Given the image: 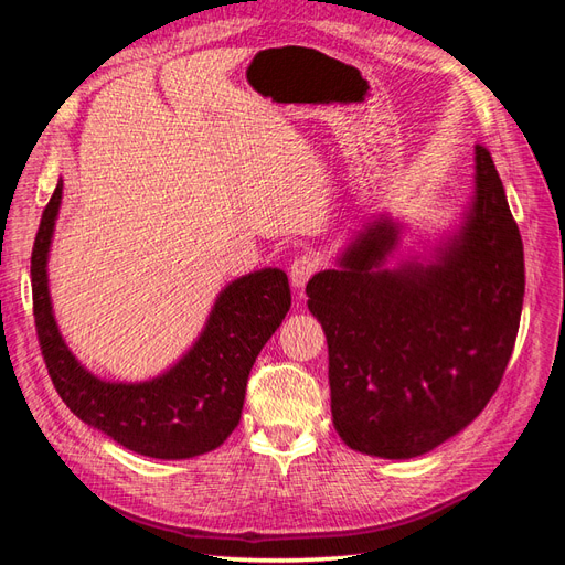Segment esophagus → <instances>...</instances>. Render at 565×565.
<instances>
[{
	"label": "esophagus",
	"instance_id": "34e87169",
	"mask_svg": "<svg viewBox=\"0 0 565 565\" xmlns=\"http://www.w3.org/2000/svg\"><path fill=\"white\" fill-rule=\"evenodd\" d=\"M320 266L322 262L316 252H303L292 262V266H289V280H292L295 287H303L309 282V278L320 270Z\"/></svg>",
	"mask_w": 565,
	"mask_h": 565
}]
</instances>
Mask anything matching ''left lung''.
Listing matches in <instances>:
<instances>
[{
	"label": "left lung",
	"mask_w": 565,
	"mask_h": 565,
	"mask_svg": "<svg viewBox=\"0 0 565 565\" xmlns=\"http://www.w3.org/2000/svg\"><path fill=\"white\" fill-rule=\"evenodd\" d=\"M393 243L377 221L306 295L328 337L337 434L358 452L407 459L483 413L514 351L523 243L490 150L476 146L473 207L438 264L382 270Z\"/></svg>",
	"instance_id": "left-lung-1"
}]
</instances>
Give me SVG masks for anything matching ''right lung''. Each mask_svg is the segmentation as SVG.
Masks as SVG:
<instances>
[{"label": "right lung", "mask_w": 565, "mask_h": 565, "mask_svg": "<svg viewBox=\"0 0 565 565\" xmlns=\"http://www.w3.org/2000/svg\"><path fill=\"white\" fill-rule=\"evenodd\" d=\"M61 193L58 181L30 256L35 330L58 396L82 422L146 457L185 459L218 448L241 422L256 355L292 303L287 276L264 268L231 282L216 299L195 347L162 377L143 384L104 382L67 351L51 313L46 254Z\"/></svg>", "instance_id": "right-lung-1"}]
</instances>
